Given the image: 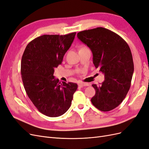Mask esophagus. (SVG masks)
<instances>
[{
    "label": "esophagus",
    "mask_w": 149,
    "mask_h": 149,
    "mask_svg": "<svg viewBox=\"0 0 149 149\" xmlns=\"http://www.w3.org/2000/svg\"><path fill=\"white\" fill-rule=\"evenodd\" d=\"M78 86L79 87H84V86H88L89 84L88 83H79L78 84Z\"/></svg>",
    "instance_id": "34e87169"
}]
</instances>
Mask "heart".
Masks as SVG:
<instances>
[{"mask_svg":"<svg viewBox=\"0 0 149 149\" xmlns=\"http://www.w3.org/2000/svg\"><path fill=\"white\" fill-rule=\"evenodd\" d=\"M84 48H86V47H83L81 48V49H84Z\"/></svg>","mask_w":149,"mask_h":149,"instance_id":"heart-1","label":"heart"}]
</instances>
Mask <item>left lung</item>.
I'll list each match as a JSON object with an SVG mask.
<instances>
[{
    "instance_id": "left-lung-1",
    "label": "left lung",
    "mask_w": 149,
    "mask_h": 149,
    "mask_svg": "<svg viewBox=\"0 0 149 149\" xmlns=\"http://www.w3.org/2000/svg\"><path fill=\"white\" fill-rule=\"evenodd\" d=\"M77 37L91 49L94 66L104 74L101 85H92L96 90L92 104L104 112L115 109L131 84L134 62L128 44L119 35L102 27L81 31Z\"/></svg>"
}]
</instances>
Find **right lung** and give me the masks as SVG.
<instances>
[{
    "label": "right lung",
    "mask_w": 149,
    "mask_h": 149,
    "mask_svg": "<svg viewBox=\"0 0 149 149\" xmlns=\"http://www.w3.org/2000/svg\"><path fill=\"white\" fill-rule=\"evenodd\" d=\"M75 35L76 32L40 36L27 45L22 56L21 75L26 94L38 111L47 116L65 114L78 88L76 83H61L53 76Z\"/></svg>",
    "instance_id": "obj_1"
}]
</instances>
